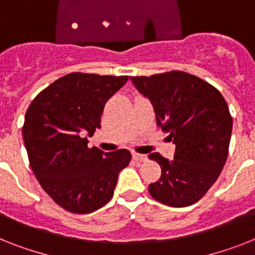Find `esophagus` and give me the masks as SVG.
Returning a JSON list of instances; mask_svg holds the SVG:
<instances>
[{
	"label": "esophagus",
	"instance_id": "34e87169",
	"mask_svg": "<svg viewBox=\"0 0 255 255\" xmlns=\"http://www.w3.org/2000/svg\"><path fill=\"white\" fill-rule=\"evenodd\" d=\"M132 159L135 161H144L147 160L146 155H142V153H132Z\"/></svg>",
	"mask_w": 255,
	"mask_h": 255
}]
</instances>
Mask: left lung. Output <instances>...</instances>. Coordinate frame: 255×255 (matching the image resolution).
<instances>
[{
	"mask_svg": "<svg viewBox=\"0 0 255 255\" xmlns=\"http://www.w3.org/2000/svg\"><path fill=\"white\" fill-rule=\"evenodd\" d=\"M132 85L150 99L156 124L176 144L173 160L148 155L161 176L148 186L151 197L170 207L198 202L222 172L228 156L232 117L222 94L185 71L131 77Z\"/></svg>",
	"mask_w": 255,
	"mask_h": 255,
	"instance_id": "1",
	"label": "left lung"
}]
</instances>
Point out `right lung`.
Wrapping results in <instances>:
<instances>
[{
	"instance_id": "right-lung-1",
	"label": "right lung",
	"mask_w": 255,
	"mask_h": 255,
	"mask_svg": "<svg viewBox=\"0 0 255 255\" xmlns=\"http://www.w3.org/2000/svg\"><path fill=\"white\" fill-rule=\"evenodd\" d=\"M128 77L70 73L40 92L29 104L23 140L39 184L57 205L90 214L113 197L128 150L88 148L87 136L100 129L105 103Z\"/></svg>"
}]
</instances>
